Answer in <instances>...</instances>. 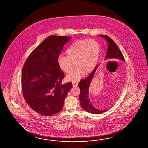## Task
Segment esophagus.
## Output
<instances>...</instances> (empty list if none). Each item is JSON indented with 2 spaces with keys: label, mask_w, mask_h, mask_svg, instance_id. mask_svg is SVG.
I'll return each mask as SVG.
<instances>
[{
  "label": "esophagus",
  "mask_w": 148,
  "mask_h": 148,
  "mask_svg": "<svg viewBox=\"0 0 148 148\" xmlns=\"http://www.w3.org/2000/svg\"><path fill=\"white\" fill-rule=\"evenodd\" d=\"M78 83L77 82H73V87H77L78 86Z\"/></svg>",
  "instance_id": "1"
}]
</instances>
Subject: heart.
I'll use <instances>...</instances> for the list:
<instances>
[{
  "instance_id": "b5f03b06",
  "label": "heart",
  "mask_w": 148,
  "mask_h": 148,
  "mask_svg": "<svg viewBox=\"0 0 148 148\" xmlns=\"http://www.w3.org/2000/svg\"><path fill=\"white\" fill-rule=\"evenodd\" d=\"M101 47L94 40H81L73 42L66 50V56L59 55L58 64L64 73L73 69V63L77 68L66 75L68 80L79 81L85 75L92 71L97 64Z\"/></svg>"
}]
</instances>
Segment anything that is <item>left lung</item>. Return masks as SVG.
I'll list each match as a JSON object with an SVG mask.
<instances>
[{
  "instance_id": "obj_1",
  "label": "left lung",
  "mask_w": 148,
  "mask_h": 148,
  "mask_svg": "<svg viewBox=\"0 0 148 148\" xmlns=\"http://www.w3.org/2000/svg\"><path fill=\"white\" fill-rule=\"evenodd\" d=\"M99 36L105 38L108 44L107 53L105 60H121L124 61L123 54L122 53L121 51L113 40L105 35H99ZM99 65V64H98L95 67L93 71L87 78L82 79L78 84L79 88L80 89L79 100L82 108L88 113L96 114L104 113L108 110H100L95 108L91 104L89 98V88L90 84Z\"/></svg>"
}]
</instances>
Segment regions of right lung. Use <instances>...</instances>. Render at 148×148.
<instances>
[{"instance_id":"1","label":"right lung","mask_w":148,"mask_h":148,"mask_svg":"<svg viewBox=\"0 0 148 148\" xmlns=\"http://www.w3.org/2000/svg\"><path fill=\"white\" fill-rule=\"evenodd\" d=\"M71 38L49 36L32 52L23 68V96L29 107L41 115L51 116L59 112L73 87L71 82L61 84L64 75L57 61Z\"/></svg>"}]
</instances>
